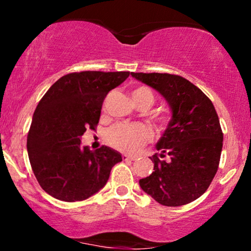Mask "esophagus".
I'll return each instance as SVG.
<instances>
[{
    "instance_id": "1",
    "label": "esophagus",
    "mask_w": 251,
    "mask_h": 251,
    "mask_svg": "<svg viewBox=\"0 0 251 251\" xmlns=\"http://www.w3.org/2000/svg\"><path fill=\"white\" fill-rule=\"evenodd\" d=\"M137 159V157L135 155H128V154H123V160H135Z\"/></svg>"
}]
</instances>
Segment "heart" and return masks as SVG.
<instances>
[{
    "instance_id": "b5f03b06",
    "label": "heart",
    "mask_w": 251,
    "mask_h": 251,
    "mask_svg": "<svg viewBox=\"0 0 251 251\" xmlns=\"http://www.w3.org/2000/svg\"><path fill=\"white\" fill-rule=\"evenodd\" d=\"M132 99L137 106L140 103H148L149 107L154 101L152 92L144 86L133 89ZM159 123L164 124V120L159 119ZM151 137V131L143 124H117L106 133V142L118 151L132 153L148 144Z\"/></svg>"
}]
</instances>
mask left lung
<instances>
[{"label":"left lung","instance_id":"left-lung-1","mask_svg":"<svg viewBox=\"0 0 251 251\" xmlns=\"http://www.w3.org/2000/svg\"><path fill=\"white\" fill-rule=\"evenodd\" d=\"M165 98L172 112L158 140L149 177L139 185L165 206H180L201 197L214 179L223 148V132L214 103L185 77L168 73H131ZM166 157V160L163 158Z\"/></svg>","mask_w":251,"mask_h":251}]
</instances>
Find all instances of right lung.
I'll use <instances>...</instances> for the list:
<instances>
[{"label":"right lung","instance_id":"1","mask_svg":"<svg viewBox=\"0 0 251 251\" xmlns=\"http://www.w3.org/2000/svg\"><path fill=\"white\" fill-rule=\"evenodd\" d=\"M129 72L85 71L60 77L40 100L27 137L29 162L40 186L63 201L87 200L107 183L123 158L107 146L80 145L86 129H96L102 102Z\"/></svg>","mask_w":251,"mask_h":251}]
</instances>
